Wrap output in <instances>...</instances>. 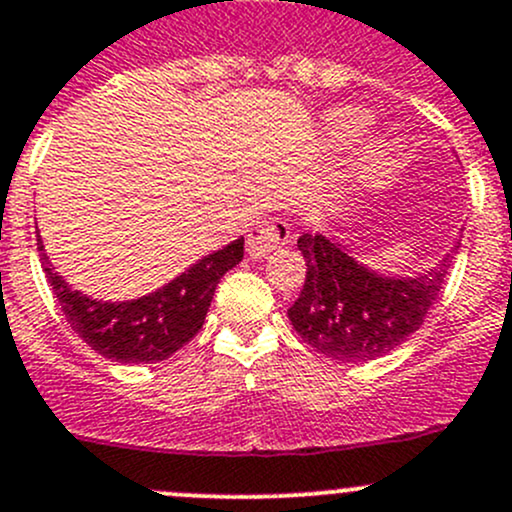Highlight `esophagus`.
Here are the masks:
<instances>
[{"label":"esophagus","instance_id":"esophagus-1","mask_svg":"<svg viewBox=\"0 0 512 512\" xmlns=\"http://www.w3.org/2000/svg\"><path fill=\"white\" fill-rule=\"evenodd\" d=\"M289 238H292V228L284 220H267V223L252 228L247 235V255L252 260H260V257L270 255L274 247L284 245Z\"/></svg>","mask_w":512,"mask_h":512}]
</instances>
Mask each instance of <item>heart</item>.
<instances>
[{"label":"heart","instance_id":"1","mask_svg":"<svg viewBox=\"0 0 512 512\" xmlns=\"http://www.w3.org/2000/svg\"><path fill=\"white\" fill-rule=\"evenodd\" d=\"M370 125L368 112L358 107H338L328 112L324 120V132L331 142L348 144L365 132ZM395 166V149L387 142H370L363 152L358 154V181L363 186H380L390 176Z\"/></svg>","mask_w":512,"mask_h":512}]
</instances>
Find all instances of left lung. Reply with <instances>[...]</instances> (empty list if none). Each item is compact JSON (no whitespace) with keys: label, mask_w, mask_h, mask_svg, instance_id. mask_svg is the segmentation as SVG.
Wrapping results in <instances>:
<instances>
[{"label":"left lung","mask_w":512,"mask_h":512,"mask_svg":"<svg viewBox=\"0 0 512 512\" xmlns=\"http://www.w3.org/2000/svg\"><path fill=\"white\" fill-rule=\"evenodd\" d=\"M297 245L306 260V279L287 311L294 331L326 358L358 363L395 351L422 326L461 242L417 277L370 270L336 238L304 233Z\"/></svg>","instance_id":"8db88e82"}]
</instances>
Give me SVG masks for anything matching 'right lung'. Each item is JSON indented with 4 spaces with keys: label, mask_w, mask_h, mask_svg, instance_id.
Listing matches in <instances>:
<instances>
[{
    "label": "right lung",
    "mask_w": 512,
    "mask_h": 512,
    "mask_svg": "<svg viewBox=\"0 0 512 512\" xmlns=\"http://www.w3.org/2000/svg\"><path fill=\"white\" fill-rule=\"evenodd\" d=\"M36 245L68 324L93 351L117 363H157L184 348L201 331L220 277L233 270L245 252V240L238 238L201 257L157 292L129 301H102L73 289L56 272L43 252L41 235Z\"/></svg>",
    "instance_id": "obj_1"
}]
</instances>
